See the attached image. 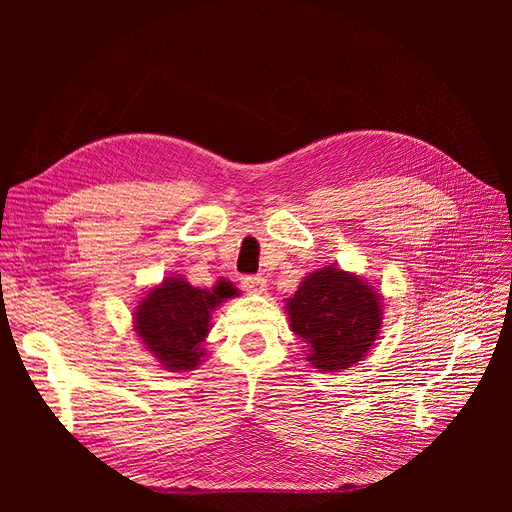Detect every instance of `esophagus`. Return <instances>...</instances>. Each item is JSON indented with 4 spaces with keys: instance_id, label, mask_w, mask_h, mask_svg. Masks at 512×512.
Returning <instances> with one entry per match:
<instances>
[{
    "instance_id": "esophagus-1",
    "label": "esophagus",
    "mask_w": 512,
    "mask_h": 512,
    "mask_svg": "<svg viewBox=\"0 0 512 512\" xmlns=\"http://www.w3.org/2000/svg\"><path fill=\"white\" fill-rule=\"evenodd\" d=\"M241 286H243V290L252 292V294H262L267 290V280L262 275H245V277H241Z\"/></svg>"
}]
</instances>
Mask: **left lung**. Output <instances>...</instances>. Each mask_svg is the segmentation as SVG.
<instances>
[{
    "instance_id": "8db88e82",
    "label": "left lung",
    "mask_w": 512,
    "mask_h": 512,
    "mask_svg": "<svg viewBox=\"0 0 512 512\" xmlns=\"http://www.w3.org/2000/svg\"><path fill=\"white\" fill-rule=\"evenodd\" d=\"M290 329L307 344L305 359L320 371L361 361L382 327V299L363 277L337 265L309 273L286 301Z\"/></svg>"
}]
</instances>
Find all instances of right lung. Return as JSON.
Masks as SVG:
<instances>
[{
	"label": "right lung",
	"mask_w": 512,
	"mask_h": 512,
	"mask_svg": "<svg viewBox=\"0 0 512 512\" xmlns=\"http://www.w3.org/2000/svg\"><path fill=\"white\" fill-rule=\"evenodd\" d=\"M235 294L237 288L230 282L207 290L185 282L181 275H170L138 301L134 331L164 369L190 371L205 356L200 344L211 329V312Z\"/></svg>",
	"instance_id": "obj_1"
}]
</instances>
